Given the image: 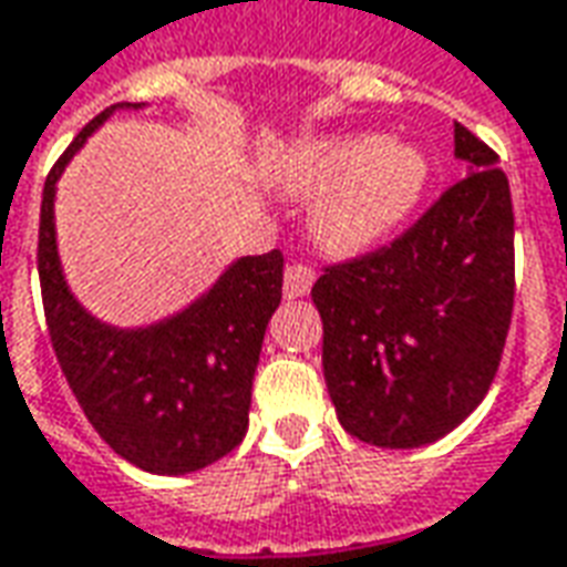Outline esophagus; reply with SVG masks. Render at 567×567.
<instances>
[{"label": "esophagus", "mask_w": 567, "mask_h": 567, "mask_svg": "<svg viewBox=\"0 0 567 567\" xmlns=\"http://www.w3.org/2000/svg\"><path fill=\"white\" fill-rule=\"evenodd\" d=\"M313 282V267H307V264H291V267L285 269V298H303V295H310Z\"/></svg>", "instance_id": "esophagus-1"}]
</instances>
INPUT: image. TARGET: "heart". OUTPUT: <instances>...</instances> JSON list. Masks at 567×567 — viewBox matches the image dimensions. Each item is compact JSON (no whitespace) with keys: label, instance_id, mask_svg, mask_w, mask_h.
Masks as SVG:
<instances>
[{"label":"heart","instance_id":"b5f03b06","mask_svg":"<svg viewBox=\"0 0 567 567\" xmlns=\"http://www.w3.org/2000/svg\"><path fill=\"white\" fill-rule=\"evenodd\" d=\"M279 179L288 192H326L313 214L316 238L332 254H360L406 223L422 198L429 164L406 142L334 136L285 154Z\"/></svg>","mask_w":567,"mask_h":567}]
</instances>
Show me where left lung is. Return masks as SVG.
Returning <instances> with one entry per match:
<instances>
[{
    "label": "left lung",
    "instance_id": "left-lung-1",
    "mask_svg": "<svg viewBox=\"0 0 567 567\" xmlns=\"http://www.w3.org/2000/svg\"><path fill=\"white\" fill-rule=\"evenodd\" d=\"M468 176L375 251L313 285L341 425L372 446L444 437L491 391L515 303V214L496 152L456 123Z\"/></svg>",
    "mask_w": 567,
    "mask_h": 567
}]
</instances>
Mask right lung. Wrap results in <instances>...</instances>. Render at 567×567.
<instances>
[{
	"instance_id": "1",
	"label": "right lung",
	"mask_w": 567,
	"mask_h": 567,
	"mask_svg": "<svg viewBox=\"0 0 567 567\" xmlns=\"http://www.w3.org/2000/svg\"><path fill=\"white\" fill-rule=\"evenodd\" d=\"M114 107L92 117L45 176L40 288L58 365L90 425L117 456L154 475H188L223 460L248 431L254 369L282 300V251L245 257L198 303L152 329L121 332L92 319L61 279L55 183L71 154Z\"/></svg>"
}]
</instances>
